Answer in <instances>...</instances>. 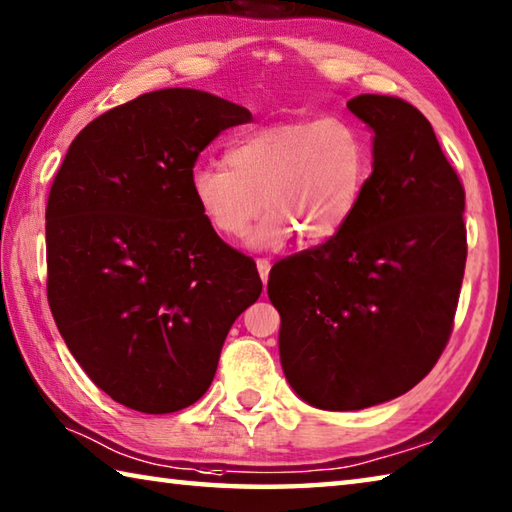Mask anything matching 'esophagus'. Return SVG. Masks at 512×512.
Instances as JSON below:
<instances>
[{
	"label": "esophagus",
	"mask_w": 512,
	"mask_h": 512,
	"mask_svg": "<svg viewBox=\"0 0 512 512\" xmlns=\"http://www.w3.org/2000/svg\"><path fill=\"white\" fill-rule=\"evenodd\" d=\"M257 271H259V277H262V282L266 284L268 282V273H271V262H268L266 257H259L257 259Z\"/></svg>",
	"instance_id": "obj_1"
}]
</instances>
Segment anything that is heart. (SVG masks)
<instances>
[{"label":"heart","instance_id":"1","mask_svg":"<svg viewBox=\"0 0 512 512\" xmlns=\"http://www.w3.org/2000/svg\"><path fill=\"white\" fill-rule=\"evenodd\" d=\"M225 163H197L190 192L221 237L239 239L268 210L250 246L277 248L300 232L320 244L336 237L356 210L371 170L358 125L342 116L266 125L232 143Z\"/></svg>","mask_w":512,"mask_h":512}]
</instances>
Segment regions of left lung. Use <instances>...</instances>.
I'll list each match as a JSON object with an SVG mask.
<instances>
[{
    "mask_svg": "<svg viewBox=\"0 0 512 512\" xmlns=\"http://www.w3.org/2000/svg\"><path fill=\"white\" fill-rule=\"evenodd\" d=\"M374 129V172L347 226L268 275L286 380L320 410H362L421 383L448 345L468 239L466 190L421 111L347 102Z\"/></svg>",
    "mask_w": 512,
    "mask_h": 512,
    "instance_id": "obj_1",
    "label": "left lung"
}]
</instances>
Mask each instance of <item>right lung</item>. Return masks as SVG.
Here are the masks:
<instances>
[{
    "instance_id": "1",
    "label": "right lung",
    "mask_w": 512,
    "mask_h": 512,
    "mask_svg": "<svg viewBox=\"0 0 512 512\" xmlns=\"http://www.w3.org/2000/svg\"><path fill=\"white\" fill-rule=\"evenodd\" d=\"M246 107L161 89L73 138L46 203V297L64 342L116 403L170 414L197 403L224 340L262 293L190 192L199 154Z\"/></svg>"
}]
</instances>
